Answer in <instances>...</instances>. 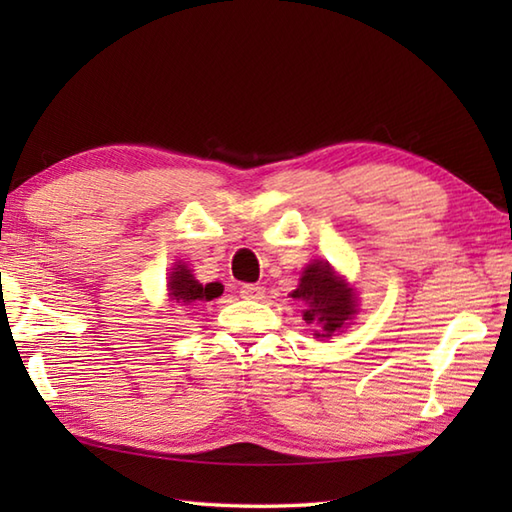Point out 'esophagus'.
<instances>
[{"label": "esophagus", "mask_w": 512, "mask_h": 512, "mask_svg": "<svg viewBox=\"0 0 512 512\" xmlns=\"http://www.w3.org/2000/svg\"><path fill=\"white\" fill-rule=\"evenodd\" d=\"M239 295H242L244 299H250V301H262L266 295V288L259 284H244L242 288H239Z\"/></svg>", "instance_id": "esophagus-1"}]
</instances>
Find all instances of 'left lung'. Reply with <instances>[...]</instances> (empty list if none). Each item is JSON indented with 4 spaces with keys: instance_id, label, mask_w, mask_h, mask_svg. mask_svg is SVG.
Masks as SVG:
<instances>
[{
    "instance_id": "obj_1",
    "label": "left lung",
    "mask_w": 512,
    "mask_h": 512,
    "mask_svg": "<svg viewBox=\"0 0 512 512\" xmlns=\"http://www.w3.org/2000/svg\"><path fill=\"white\" fill-rule=\"evenodd\" d=\"M290 297L306 303L303 321L317 325V339H330L334 332H341L356 314L354 288L319 259L306 266Z\"/></svg>"
}]
</instances>
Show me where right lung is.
Masks as SVG:
<instances>
[{
    "mask_svg": "<svg viewBox=\"0 0 512 512\" xmlns=\"http://www.w3.org/2000/svg\"><path fill=\"white\" fill-rule=\"evenodd\" d=\"M167 288L171 301L178 303V306H198L200 301H211L224 292V286L217 284V281H213V284H200L193 277L189 266L182 262L171 268Z\"/></svg>",
    "mask_w": 512,
    "mask_h": 512,
    "instance_id": "add662e5",
    "label": "right lung"
}]
</instances>
